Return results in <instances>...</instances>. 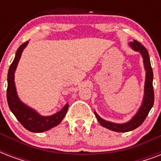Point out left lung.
<instances>
[{"instance_id":"8db88e82","label":"left lung","mask_w":161,"mask_h":161,"mask_svg":"<svg viewBox=\"0 0 161 161\" xmlns=\"http://www.w3.org/2000/svg\"><path fill=\"white\" fill-rule=\"evenodd\" d=\"M130 46L135 51L140 52V54L142 55L144 66H145V69L146 71L145 94H144L142 104L138 110V112L135 114V116L130 121H128L127 123H125V124H115V123L103 119L94 111V114H95L99 124L103 127L107 128L108 130L115 131V132H129V131L135 130L136 128L142 125V123L145 121V118L147 117L150 110L153 107L154 100H155V94H154V89H153V70L151 68V64H150V57H149V53H148L147 49L136 40H134L133 42H130Z\"/></svg>"}]
</instances>
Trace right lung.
I'll return each instance as SVG.
<instances>
[{"label": "right lung", "mask_w": 161, "mask_h": 161, "mask_svg": "<svg viewBox=\"0 0 161 161\" xmlns=\"http://www.w3.org/2000/svg\"><path fill=\"white\" fill-rule=\"evenodd\" d=\"M28 44V42H24L19 47L16 51V56L13 62L10 66L7 74V91L6 98L9 108L13 114L16 116L22 126L29 131L34 133H42L55 127L65 117L68 108V103H67L59 112L56 113L51 116H42L33 108L28 107L19 99L16 93L14 73L16 70L18 62L21 58L23 49Z\"/></svg>", "instance_id": "add662e5"}]
</instances>
